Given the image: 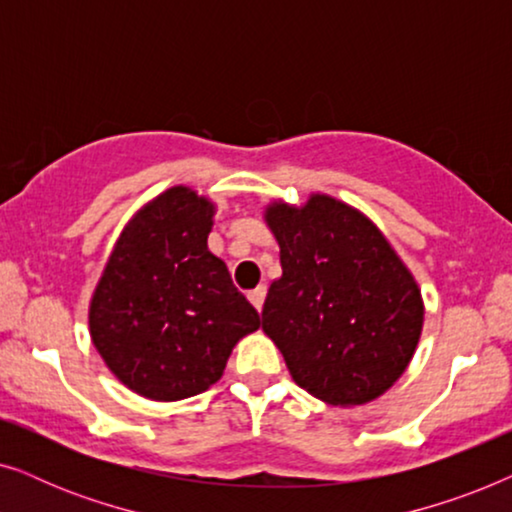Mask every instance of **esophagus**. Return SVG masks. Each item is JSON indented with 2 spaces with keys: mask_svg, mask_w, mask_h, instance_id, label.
Listing matches in <instances>:
<instances>
[{
  "mask_svg": "<svg viewBox=\"0 0 512 512\" xmlns=\"http://www.w3.org/2000/svg\"><path fill=\"white\" fill-rule=\"evenodd\" d=\"M265 293H268V289H265L263 284H261V286H256L254 291H249V300H251V305H254L258 312L263 310V303H265Z\"/></svg>",
  "mask_w": 512,
  "mask_h": 512,
  "instance_id": "obj_1",
  "label": "esophagus"
}]
</instances>
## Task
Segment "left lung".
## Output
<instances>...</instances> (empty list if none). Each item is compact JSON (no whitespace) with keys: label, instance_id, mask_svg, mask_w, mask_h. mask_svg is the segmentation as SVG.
I'll list each match as a JSON object with an SVG mask.
<instances>
[{"label":"left lung","instance_id":"left-lung-1","mask_svg":"<svg viewBox=\"0 0 512 512\" xmlns=\"http://www.w3.org/2000/svg\"><path fill=\"white\" fill-rule=\"evenodd\" d=\"M282 277L270 284L263 331L298 387L333 405H361L403 375L422 333L415 279L356 209L312 195L272 205Z\"/></svg>","mask_w":512,"mask_h":512}]
</instances>
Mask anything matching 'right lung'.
I'll use <instances>...</instances> for the list:
<instances>
[{"label":"right lung","instance_id":"obj_1","mask_svg":"<svg viewBox=\"0 0 512 512\" xmlns=\"http://www.w3.org/2000/svg\"><path fill=\"white\" fill-rule=\"evenodd\" d=\"M214 207L177 186L123 230L90 303L97 352L125 387L179 401L219 380L235 342L261 326L207 249Z\"/></svg>","mask_w":512,"mask_h":512}]
</instances>
